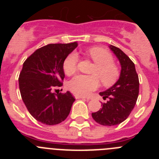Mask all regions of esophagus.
I'll return each instance as SVG.
<instances>
[{
	"mask_svg": "<svg viewBox=\"0 0 159 159\" xmlns=\"http://www.w3.org/2000/svg\"><path fill=\"white\" fill-rule=\"evenodd\" d=\"M75 99H87V100H89L88 98H86V97L82 96V95H75Z\"/></svg>",
	"mask_w": 159,
	"mask_h": 159,
	"instance_id": "esophagus-1",
	"label": "esophagus"
}]
</instances>
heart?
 Returning <instances> with one entry per match:
<instances>
[{
	"label": "heart",
	"mask_w": 159,
	"mask_h": 159,
	"mask_svg": "<svg viewBox=\"0 0 159 159\" xmlns=\"http://www.w3.org/2000/svg\"><path fill=\"white\" fill-rule=\"evenodd\" d=\"M88 57L95 65L91 71L92 75H79L71 79L67 88L79 95H88L99 86V80L105 86H111L119 76V67L113 63V57L109 52L101 48H92L87 52ZM78 54L75 52L67 55L63 62V69L66 75H72L78 67Z\"/></svg>",
	"instance_id": "heart-1"
}]
</instances>
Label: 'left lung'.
Masks as SVG:
<instances>
[{"instance_id": "obj_1", "label": "left lung", "mask_w": 159, "mask_h": 159, "mask_svg": "<svg viewBox=\"0 0 159 159\" xmlns=\"http://www.w3.org/2000/svg\"><path fill=\"white\" fill-rule=\"evenodd\" d=\"M121 65L120 75L117 82L106 91L99 92L102 99H107L102 103L98 111L92 114L96 123L102 126H116L127 119L134 107L139 92V81L135 66L121 49L110 45Z\"/></svg>"}]
</instances>
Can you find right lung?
Wrapping results in <instances>:
<instances>
[{"label": "right lung", "mask_w": 159, "mask_h": 159, "mask_svg": "<svg viewBox=\"0 0 159 159\" xmlns=\"http://www.w3.org/2000/svg\"><path fill=\"white\" fill-rule=\"evenodd\" d=\"M77 46V42L50 43L24 63L19 76L21 98L31 116L43 124H58L69 115L75 98L69 92L55 94L52 90L62 86L63 62Z\"/></svg>", "instance_id": "obj_1"}]
</instances>
